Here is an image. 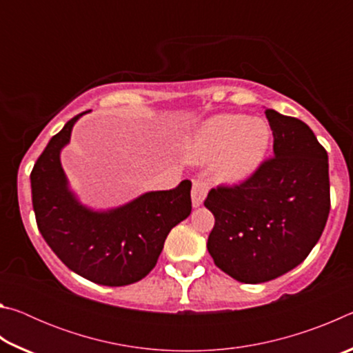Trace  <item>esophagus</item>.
<instances>
[{"mask_svg": "<svg viewBox=\"0 0 353 353\" xmlns=\"http://www.w3.org/2000/svg\"><path fill=\"white\" fill-rule=\"evenodd\" d=\"M208 191V183L205 181H201V179H196L193 182V188H191V202H193V207H199L204 202L205 196Z\"/></svg>", "mask_w": 353, "mask_h": 353, "instance_id": "1", "label": "esophagus"}]
</instances>
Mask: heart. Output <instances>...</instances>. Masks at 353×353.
Returning <instances> with one entry per match:
<instances>
[{
	"mask_svg": "<svg viewBox=\"0 0 353 353\" xmlns=\"http://www.w3.org/2000/svg\"><path fill=\"white\" fill-rule=\"evenodd\" d=\"M270 143L271 129L265 119L224 113L194 130L188 140V154L196 162L216 159L218 179L240 182L260 168Z\"/></svg>",
	"mask_w": 353,
	"mask_h": 353,
	"instance_id": "obj_1",
	"label": "heart"
}]
</instances>
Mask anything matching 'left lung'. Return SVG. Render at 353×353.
Returning <instances> with one entry per match:
<instances>
[{
  "instance_id": "left-lung-1",
  "label": "left lung",
  "mask_w": 353,
  "mask_h": 353,
  "mask_svg": "<svg viewBox=\"0 0 353 353\" xmlns=\"http://www.w3.org/2000/svg\"><path fill=\"white\" fill-rule=\"evenodd\" d=\"M274 157L234 187L212 188L204 205L214 225L207 249L243 283L283 276L307 259L330 212L328 157L305 123L266 109Z\"/></svg>"
}]
</instances>
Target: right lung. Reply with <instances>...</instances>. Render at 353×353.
<instances>
[{"label":"right lung","mask_w":353,"mask_h":353,"mask_svg":"<svg viewBox=\"0 0 353 353\" xmlns=\"http://www.w3.org/2000/svg\"><path fill=\"white\" fill-rule=\"evenodd\" d=\"M83 113L52 137L34 165L31 188L37 227L63 265L83 279L105 286L135 283L155 266L170 230L191 213V182L149 191L105 212L82 205L68 188L61 151Z\"/></svg>","instance_id":"add662e5"}]
</instances>
